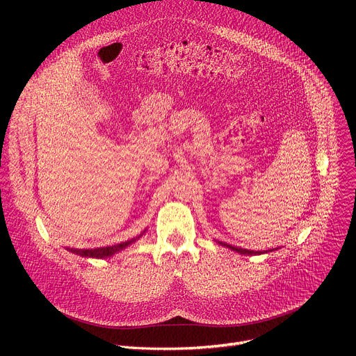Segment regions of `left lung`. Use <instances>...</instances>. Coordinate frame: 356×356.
I'll list each match as a JSON object with an SVG mask.
<instances>
[{
	"label": "left lung",
	"instance_id": "left-lung-1",
	"mask_svg": "<svg viewBox=\"0 0 356 356\" xmlns=\"http://www.w3.org/2000/svg\"><path fill=\"white\" fill-rule=\"evenodd\" d=\"M220 245H225V247H228V248H231V250H234V251H236V252H239V254H244V255H255V254H261L259 251H251V250H244V248H238V247H232V245H228V244H223V242H219Z\"/></svg>",
	"mask_w": 356,
	"mask_h": 356
}]
</instances>
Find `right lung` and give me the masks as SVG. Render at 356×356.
Masks as SVG:
<instances>
[{
  "instance_id": "1",
  "label": "right lung",
  "mask_w": 356,
  "mask_h": 356,
  "mask_svg": "<svg viewBox=\"0 0 356 356\" xmlns=\"http://www.w3.org/2000/svg\"><path fill=\"white\" fill-rule=\"evenodd\" d=\"M136 239H129L127 242H121L118 245H112V247H105V248H95V250H69L74 254L82 255V257H92V258H105V257H111L114 255L115 252L124 250L125 247H128L129 244H133Z\"/></svg>"
}]
</instances>
